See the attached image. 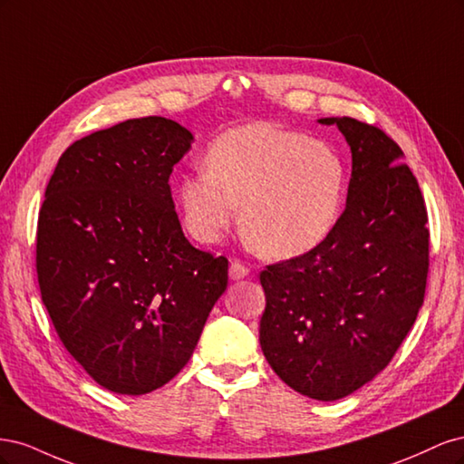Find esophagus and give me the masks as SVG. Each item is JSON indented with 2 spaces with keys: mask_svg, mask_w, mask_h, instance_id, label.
<instances>
[{
  "mask_svg": "<svg viewBox=\"0 0 464 464\" xmlns=\"http://www.w3.org/2000/svg\"><path fill=\"white\" fill-rule=\"evenodd\" d=\"M247 275H249V269H247V266H246L244 263L232 261V265H230V278H232V280H242V278H246Z\"/></svg>",
  "mask_w": 464,
  "mask_h": 464,
  "instance_id": "esophagus-1",
  "label": "esophagus"
}]
</instances>
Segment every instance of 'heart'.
Listing matches in <instances>:
<instances>
[{"label":"heart","instance_id":"obj_1","mask_svg":"<svg viewBox=\"0 0 464 464\" xmlns=\"http://www.w3.org/2000/svg\"><path fill=\"white\" fill-rule=\"evenodd\" d=\"M207 168L178 184L186 228L199 242H218L237 218L266 256L292 259L333 234L346 198V164L329 143L269 121L218 135Z\"/></svg>","mask_w":464,"mask_h":464}]
</instances>
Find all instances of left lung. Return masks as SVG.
<instances>
[{
    "label": "left lung",
    "mask_w": 464,
    "mask_h": 464,
    "mask_svg": "<svg viewBox=\"0 0 464 464\" xmlns=\"http://www.w3.org/2000/svg\"><path fill=\"white\" fill-rule=\"evenodd\" d=\"M336 125L353 154L346 207L319 247L259 275L261 350L283 382L339 401L382 372L424 304L430 232L422 193L401 147L373 125Z\"/></svg>",
    "instance_id": "obj_1"
}]
</instances>
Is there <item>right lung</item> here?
Instances as JSON below:
<instances>
[{"mask_svg": "<svg viewBox=\"0 0 464 464\" xmlns=\"http://www.w3.org/2000/svg\"><path fill=\"white\" fill-rule=\"evenodd\" d=\"M184 125L137 118L91 133L55 166L38 217L42 302L98 385L145 395L189 362L228 259L181 232L168 178L191 149Z\"/></svg>", "mask_w": 464, "mask_h": 464, "instance_id": "right-lung-1", "label": "right lung"}]
</instances>
